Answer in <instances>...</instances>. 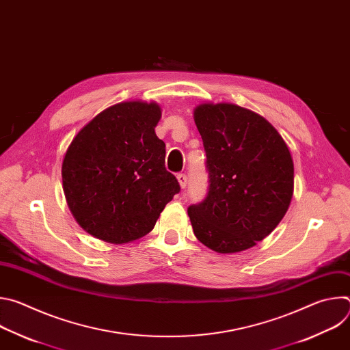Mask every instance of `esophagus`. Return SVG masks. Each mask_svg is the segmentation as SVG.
<instances>
[{"mask_svg":"<svg viewBox=\"0 0 350 350\" xmlns=\"http://www.w3.org/2000/svg\"><path fill=\"white\" fill-rule=\"evenodd\" d=\"M177 180H178L180 187L184 189V188L187 187V184H188V178H187V176H185V174H183V173H180V174H177Z\"/></svg>","mask_w":350,"mask_h":350,"instance_id":"34e87169","label":"esophagus"}]
</instances>
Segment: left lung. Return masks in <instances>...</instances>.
Here are the masks:
<instances>
[{"instance_id": "obj_1", "label": "left lung", "mask_w": 350, "mask_h": 350, "mask_svg": "<svg viewBox=\"0 0 350 350\" xmlns=\"http://www.w3.org/2000/svg\"><path fill=\"white\" fill-rule=\"evenodd\" d=\"M193 120L209 172L204 202L188 208L195 237L217 254H237L265 239L285 216L293 161L280 133L234 104H201Z\"/></svg>"}]
</instances>
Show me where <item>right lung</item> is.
Wrapping results in <instances>:
<instances>
[{"mask_svg":"<svg viewBox=\"0 0 350 350\" xmlns=\"http://www.w3.org/2000/svg\"><path fill=\"white\" fill-rule=\"evenodd\" d=\"M157 103L126 101L90 120L62 162L68 206L90 235L115 245L152 231L180 191L165 167V142L155 134Z\"/></svg>","mask_w":350,"mask_h":350,"instance_id":"right-lung-1","label":"right lung"}]
</instances>
